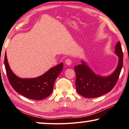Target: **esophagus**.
Here are the masks:
<instances>
[{"label":"esophagus","instance_id":"obj_1","mask_svg":"<svg viewBox=\"0 0 129 129\" xmlns=\"http://www.w3.org/2000/svg\"><path fill=\"white\" fill-rule=\"evenodd\" d=\"M65 63H66V64L68 65V66H70V65L71 64V63H72V61L70 59H67L65 60Z\"/></svg>","mask_w":129,"mask_h":129}]
</instances>
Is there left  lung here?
Listing matches in <instances>:
<instances>
[{
    "label": "left lung",
    "mask_w": 129,
    "mask_h": 129,
    "mask_svg": "<svg viewBox=\"0 0 129 129\" xmlns=\"http://www.w3.org/2000/svg\"><path fill=\"white\" fill-rule=\"evenodd\" d=\"M115 53L119 58L118 66L108 76H99L92 70L84 61L74 67L76 74V90L79 94L86 98H94L107 93L117 82L123 66V52L118 41L115 46Z\"/></svg>",
    "instance_id": "left-lung-1"
}]
</instances>
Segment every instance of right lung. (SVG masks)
Returning a JSON list of instances; mask_svg holds the SVG:
<instances>
[{"label": "right lung", "instance_id": "right-lung-1", "mask_svg": "<svg viewBox=\"0 0 129 129\" xmlns=\"http://www.w3.org/2000/svg\"><path fill=\"white\" fill-rule=\"evenodd\" d=\"M5 66L10 84L14 89L26 98L40 100L47 98L52 92L55 81L62 71L63 63L51 68L44 74L34 78H21L17 76L10 67L6 52Z\"/></svg>", "mask_w": 129, "mask_h": 129}]
</instances>
